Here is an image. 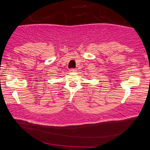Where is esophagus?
I'll list each match as a JSON object with an SVG mask.
<instances>
[{"mask_svg": "<svg viewBox=\"0 0 150 150\" xmlns=\"http://www.w3.org/2000/svg\"><path fill=\"white\" fill-rule=\"evenodd\" d=\"M69 71H70V72H76V69H75V68H71Z\"/></svg>", "mask_w": 150, "mask_h": 150, "instance_id": "esophagus-1", "label": "esophagus"}]
</instances>
